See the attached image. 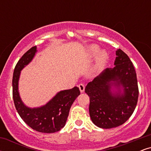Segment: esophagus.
<instances>
[{
	"label": "esophagus",
	"mask_w": 151,
	"mask_h": 151,
	"mask_svg": "<svg viewBox=\"0 0 151 151\" xmlns=\"http://www.w3.org/2000/svg\"><path fill=\"white\" fill-rule=\"evenodd\" d=\"M78 87H79V90H80V91L81 93H83L84 91V89H85V86L83 84H79V86H78Z\"/></svg>",
	"instance_id": "1"
}]
</instances>
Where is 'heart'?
<instances>
[{
    "label": "heart",
    "mask_w": 151,
    "mask_h": 151,
    "mask_svg": "<svg viewBox=\"0 0 151 151\" xmlns=\"http://www.w3.org/2000/svg\"><path fill=\"white\" fill-rule=\"evenodd\" d=\"M100 48L99 46L96 45H91L88 46L87 49H86V58L89 60L93 59L96 58L97 56V59H96V66L97 67H101L106 64L109 59L108 54L104 50H102L99 52Z\"/></svg>",
    "instance_id": "heart-1"
}]
</instances>
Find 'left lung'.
<instances>
[{"label": "left lung", "instance_id": "left-lung-1", "mask_svg": "<svg viewBox=\"0 0 151 151\" xmlns=\"http://www.w3.org/2000/svg\"><path fill=\"white\" fill-rule=\"evenodd\" d=\"M114 67L106 68L87 84L89 115L101 129L122 125L131 117L138 99L136 72L129 56L119 49Z\"/></svg>", "mask_w": 151, "mask_h": 151}]
</instances>
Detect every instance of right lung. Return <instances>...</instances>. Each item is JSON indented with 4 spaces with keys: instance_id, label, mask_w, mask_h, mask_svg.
Returning a JSON list of instances; mask_svg holds the SVG:
<instances>
[{
    "instance_id": "right-lung-1",
    "label": "right lung",
    "mask_w": 151,
    "mask_h": 151,
    "mask_svg": "<svg viewBox=\"0 0 151 151\" xmlns=\"http://www.w3.org/2000/svg\"><path fill=\"white\" fill-rule=\"evenodd\" d=\"M37 52V47H31L19 60L13 77V98L17 111L21 119L33 130L38 132L52 133L60 131L65 126L70 108L80 94L77 86L60 91L45 105L37 108H29L24 104L18 91L20 72L28 65Z\"/></svg>"
}]
</instances>
